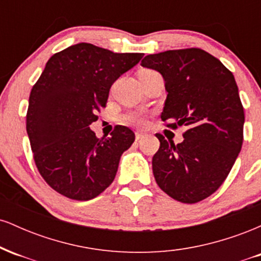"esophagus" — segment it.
I'll use <instances>...</instances> for the list:
<instances>
[{"label": "esophagus", "mask_w": 261, "mask_h": 261, "mask_svg": "<svg viewBox=\"0 0 261 261\" xmlns=\"http://www.w3.org/2000/svg\"><path fill=\"white\" fill-rule=\"evenodd\" d=\"M145 136H146L145 134H143V133H139V131H137V133H136V141L143 139V137H145Z\"/></svg>", "instance_id": "1"}]
</instances>
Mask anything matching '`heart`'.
<instances>
[{"mask_svg":"<svg viewBox=\"0 0 261 261\" xmlns=\"http://www.w3.org/2000/svg\"><path fill=\"white\" fill-rule=\"evenodd\" d=\"M125 120L127 122H131V124H136V125H142L143 124V120L142 118L139 115H136V114H128V115L125 116Z\"/></svg>","mask_w":261,"mask_h":261,"instance_id":"heart-1","label":"heart"}]
</instances>
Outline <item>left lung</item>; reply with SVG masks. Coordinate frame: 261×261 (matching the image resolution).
<instances>
[{
    "label": "left lung",
    "mask_w": 261,
    "mask_h": 261,
    "mask_svg": "<svg viewBox=\"0 0 261 261\" xmlns=\"http://www.w3.org/2000/svg\"><path fill=\"white\" fill-rule=\"evenodd\" d=\"M141 65L166 82L162 120L172 121L168 127H187L178 145L155 135L161 142L152 160L155 181L176 201H201L223 184L243 145L244 109L234 76L197 47L147 55Z\"/></svg>",
    "instance_id": "8db88e82"
}]
</instances>
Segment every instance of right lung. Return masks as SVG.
<instances>
[{"label": "right lung", "mask_w": 261, "mask_h": 261, "mask_svg": "<svg viewBox=\"0 0 261 261\" xmlns=\"http://www.w3.org/2000/svg\"><path fill=\"white\" fill-rule=\"evenodd\" d=\"M142 56L80 43L54 54L33 86L27 112L33 158L44 180L61 195L87 201L113 182L135 134L118 125L112 137L98 139L89 125L106 108L113 83Z\"/></svg>", "instance_id": "1"}]
</instances>
